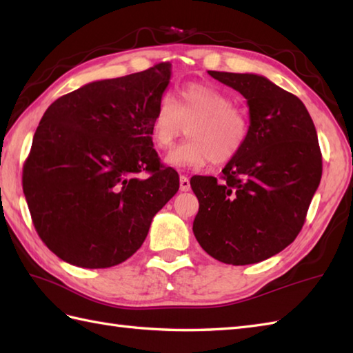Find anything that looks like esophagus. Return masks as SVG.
<instances>
[{
	"label": "esophagus",
	"mask_w": 353,
	"mask_h": 353,
	"mask_svg": "<svg viewBox=\"0 0 353 353\" xmlns=\"http://www.w3.org/2000/svg\"><path fill=\"white\" fill-rule=\"evenodd\" d=\"M191 190V183H190V179L186 176H181V191H190Z\"/></svg>",
	"instance_id": "obj_1"
}]
</instances>
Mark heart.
Wrapping results in <instances>:
<instances>
[{
	"label": "heart",
	"mask_w": 353,
	"mask_h": 353,
	"mask_svg": "<svg viewBox=\"0 0 353 353\" xmlns=\"http://www.w3.org/2000/svg\"><path fill=\"white\" fill-rule=\"evenodd\" d=\"M188 141L171 150L165 162L172 168H201L212 159L226 163L243 152L249 139V118L232 106L221 89L190 83L181 89L179 100L163 95L152 119V138L159 148H168L185 130Z\"/></svg>",
	"instance_id": "b5f03b06"
}]
</instances>
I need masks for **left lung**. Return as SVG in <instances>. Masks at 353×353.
<instances>
[{"label": "left lung", "mask_w": 353, "mask_h": 353, "mask_svg": "<svg viewBox=\"0 0 353 353\" xmlns=\"http://www.w3.org/2000/svg\"><path fill=\"white\" fill-rule=\"evenodd\" d=\"M249 106V139L221 181L191 177L192 232L224 264H256L294 241L321 179L317 132L305 104L258 74L208 71Z\"/></svg>", "instance_id": "1"}]
</instances>
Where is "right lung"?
<instances>
[{
  "label": "right lung",
  "mask_w": 353,
  "mask_h": 353,
  "mask_svg": "<svg viewBox=\"0 0 353 353\" xmlns=\"http://www.w3.org/2000/svg\"><path fill=\"white\" fill-rule=\"evenodd\" d=\"M170 77L171 63L162 62L92 81L45 110L22 190L37 235L68 264H121L179 191L177 171L161 163L152 141V119Z\"/></svg>",
  "instance_id": "add662e5"
}]
</instances>
